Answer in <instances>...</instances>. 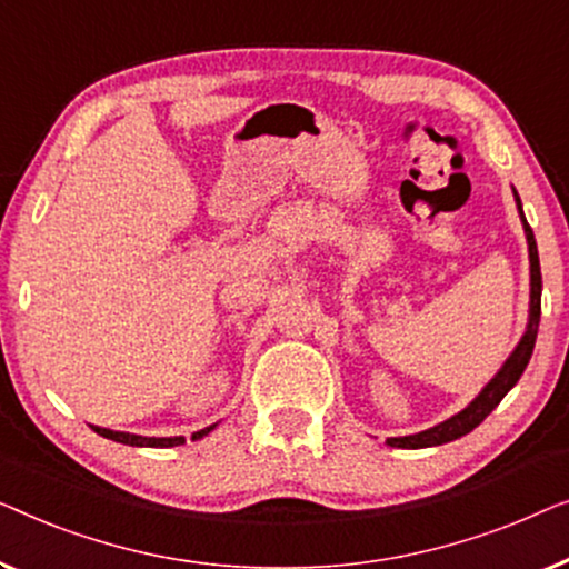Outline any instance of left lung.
Segmentation results:
<instances>
[{"label":"left lung","mask_w":569,"mask_h":569,"mask_svg":"<svg viewBox=\"0 0 569 569\" xmlns=\"http://www.w3.org/2000/svg\"><path fill=\"white\" fill-rule=\"evenodd\" d=\"M513 196H516V206H518V213H521L523 231H526L528 262H531V309H528V325H526L523 338L516 346L513 353L508 356V361L502 363L500 371L492 376L490 383H487V387L479 391V395L471 399V402L463 407L459 415H453V418L438 422V426H433V428L420 430V433H415V436L389 438V441H387L389 446H395V448H428V446H441V443H448V441H456V438L471 433V430H475L479 422H482L487 415H490L495 407L500 405V399L516 387L518 379H521V373L526 371L528 361H531V353H533V346H536V332H539V317H541V268H539V250H536L533 231H531V227H528V221L523 216L521 198H518L516 190H513Z\"/></svg>","instance_id":"1"}]
</instances>
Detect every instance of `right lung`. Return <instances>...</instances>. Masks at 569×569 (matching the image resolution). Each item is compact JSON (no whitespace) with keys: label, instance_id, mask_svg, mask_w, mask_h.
Returning a JSON list of instances; mask_svg holds the SVG:
<instances>
[{"label":"right lung","instance_id":"add662e5","mask_svg":"<svg viewBox=\"0 0 569 569\" xmlns=\"http://www.w3.org/2000/svg\"><path fill=\"white\" fill-rule=\"evenodd\" d=\"M94 433H100L102 438H110V441L116 443H126V446H147V448H170V446H182L186 443V438L182 436H174V438H147V436H133V433H123V430H110V428H98L92 426ZM216 426H208L203 430H198V433H193V441H198V438H203L211 433Z\"/></svg>","mask_w":569,"mask_h":569}]
</instances>
